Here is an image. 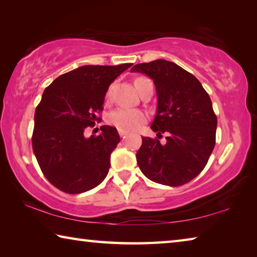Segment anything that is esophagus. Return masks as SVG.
I'll return each instance as SVG.
<instances>
[{
	"label": "esophagus",
	"mask_w": 257,
	"mask_h": 257,
	"mask_svg": "<svg viewBox=\"0 0 257 257\" xmlns=\"http://www.w3.org/2000/svg\"><path fill=\"white\" fill-rule=\"evenodd\" d=\"M119 135L120 137H124L127 135V132H123V130H119Z\"/></svg>",
	"instance_id": "34e87169"
}]
</instances>
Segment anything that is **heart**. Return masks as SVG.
I'll return each instance as SVG.
<instances>
[{
    "label": "heart",
    "instance_id": "b5f03b06",
    "mask_svg": "<svg viewBox=\"0 0 257 257\" xmlns=\"http://www.w3.org/2000/svg\"><path fill=\"white\" fill-rule=\"evenodd\" d=\"M145 78H138L135 80L137 90H139V82ZM111 88L106 92V97L110 96ZM108 122L112 125L123 132H132L141 127V125L146 121V114L137 108H127V107H118L113 110L108 114Z\"/></svg>",
    "mask_w": 257,
    "mask_h": 257
}]
</instances>
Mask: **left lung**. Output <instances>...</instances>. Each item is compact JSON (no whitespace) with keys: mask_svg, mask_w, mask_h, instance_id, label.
I'll list each match as a JSON object with an SVG mask.
<instances>
[{"mask_svg":"<svg viewBox=\"0 0 257 257\" xmlns=\"http://www.w3.org/2000/svg\"><path fill=\"white\" fill-rule=\"evenodd\" d=\"M130 71L153 80L158 108L151 128L158 136L169 134L164 145L142 137L138 167L158 184L185 185L203 171L214 149L217 120L211 98L196 77L170 61L139 63Z\"/></svg>","mask_w":257,"mask_h":257,"instance_id":"obj_1","label":"left lung"}]
</instances>
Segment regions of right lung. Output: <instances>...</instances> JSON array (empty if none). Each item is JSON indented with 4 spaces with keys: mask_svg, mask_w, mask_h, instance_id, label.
<instances>
[{
    "mask_svg": "<svg viewBox=\"0 0 257 257\" xmlns=\"http://www.w3.org/2000/svg\"><path fill=\"white\" fill-rule=\"evenodd\" d=\"M132 66H82L45 88L35 111L32 142L42 172L58 189L80 194L105 179L119 134L111 125L89 138L84 132L103 110L108 86Z\"/></svg>",
    "mask_w": 257,
    "mask_h": 257,
    "instance_id": "1",
    "label": "right lung"
}]
</instances>
